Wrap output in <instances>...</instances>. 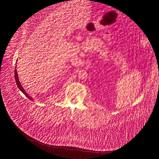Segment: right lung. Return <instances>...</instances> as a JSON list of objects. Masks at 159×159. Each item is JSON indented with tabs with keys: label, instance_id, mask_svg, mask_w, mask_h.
I'll use <instances>...</instances> for the list:
<instances>
[{
	"label": "right lung",
	"instance_id": "right-lung-1",
	"mask_svg": "<svg viewBox=\"0 0 159 159\" xmlns=\"http://www.w3.org/2000/svg\"><path fill=\"white\" fill-rule=\"evenodd\" d=\"M15 79H16V83H17V87H19V89L21 90V91L24 94H25V96H26V97H28V98H29L30 100H32V98L30 97V96H29L27 94H26V91L25 90V89H23V87H22V86H21V84H20V81H19V79H18V74H17V70L16 69H15Z\"/></svg>",
	"mask_w": 159,
	"mask_h": 159
}]
</instances>
